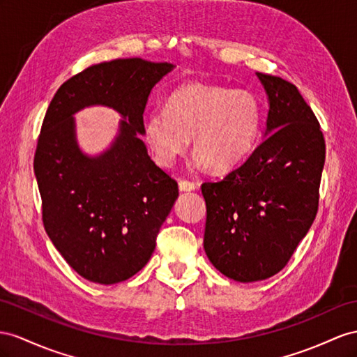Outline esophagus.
Here are the masks:
<instances>
[{
	"label": "esophagus",
	"instance_id": "1",
	"mask_svg": "<svg viewBox=\"0 0 357 357\" xmlns=\"http://www.w3.org/2000/svg\"><path fill=\"white\" fill-rule=\"evenodd\" d=\"M197 188L196 182H191L187 179H179V190L181 191H193Z\"/></svg>",
	"mask_w": 357,
	"mask_h": 357
}]
</instances>
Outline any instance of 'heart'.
I'll list each match as a JSON object with an SVG mask.
<instances>
[{"label":"heart","instance_id":"1","mask_svg":"<svg viewBox=\"0 0 357 357\" xmlns=\"http://www.w3.org/2000/svg\"><path fill=\"white\" fill-rule=\"evenodd\" d=\"M262 122L259 100L248 90L187 83L170 91L164 112L146 119L144 139L153 160L170 167L190 148L206 170L222 173L248 157Z\"/></svg>","mask_w":357,"mask_h":357}]
</instances>
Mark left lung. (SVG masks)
<instances>
[{"label":"left lung","mask_w":357,"mask_h":357,"mask_svg":"<svg viewBox=\"0 0 357 357\" xmlns=\"http://www.w3.org/2000/svg\"><path fill=\"white\" fill-rule=\"evenodd\" d=\"M270 109L255 151L220 181H206L204 248L213 266L238 282L278 274L305 238L318 211L326 143L294 84L259 74Z\"/></svg>","instance_id":"left-lung-1"}]
</instances>
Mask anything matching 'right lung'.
I'll return each mask as SVG.
<instances>
[{"label":"right lung","instance_id":"1","mask_svg":"<svg viewBox=\"0 0 357 357\" xmlns=\"http://www.w3.org/2000/svg\"><path fill=\"white\" fill-rule=\"evenodd\" d=\"M172 68L140 57L89 66L60 86L45 114L34 153L42 222L61 257L90 282L113 285L139 273L178 197V182L137 137L152 87ZM93 103L128 121L112 150L89 159L75 143L71 114Z\"/></svg>","mask_w":357,"mask_h":357}]
</instances>
